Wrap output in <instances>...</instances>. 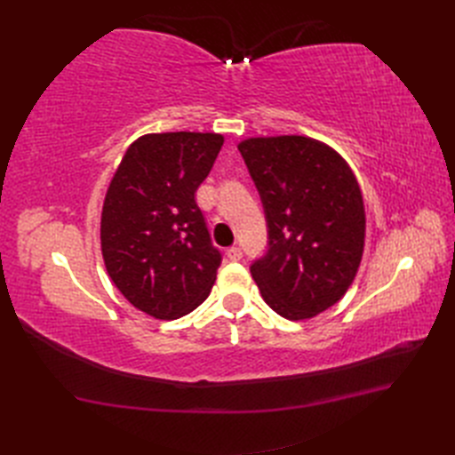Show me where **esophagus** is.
Masks as SVG:
<instances>
[{
  "label": "esophagus",
  "mask_w": 455,
  "mask_h": 455,
  "mask_svg": "<svg viewBox=\"0 0 455 455\" xmlns=\"http://www.w3.org/2000/svg\"><path fill=\"white\" fill-rule=\"evenodd\" d=\"M228 258L231 259V261H239L241 258H243V251L239 249V246H231V249H228Z\"/></svg>",
  "instance_id": "obj_1"
}]
</instances>
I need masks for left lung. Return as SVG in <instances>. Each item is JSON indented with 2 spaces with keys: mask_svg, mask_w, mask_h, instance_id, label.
Returning a JSON list of instances; mask_svg holds the SVG:
<instances>
[{
  "mask_svg": "<svg viewBox=\"0 0 455 455\" xmlns=\"http://www.w3.org/2000/svg\"><path fill=\"white\" fill-rule=\"evenodd\" d=\"M237 148L267 222V252L251 266L252 277L273 311L311 319L338 304L359 271V182L336 149L307 136H258Z\"/></svg>",
  "mask_w": 455,
  "mask_h": 455,
  "instance_id": "left-lung-1",
  "label": "left lung"
}]
</instances>
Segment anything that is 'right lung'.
<instances>
[{"instance_id": "obj_1", "label": "right lung", "mask_w": 455, "mask_h": 455, "mask_svg": "<svg viewBox=\"0 0 455 455\" xmlns=\"http://www.w3.org/2000/svg\"><path fill=\"white\" fill-rule=\"evenodd\" d=\"M216 132L144 134L123 156L102 206L108 275L131 304L172 321L201 306L220 267L196 191L222 149Z\"/></svg>"}]
</instances>
